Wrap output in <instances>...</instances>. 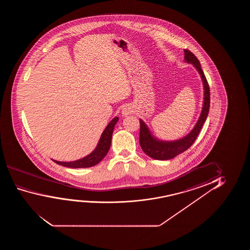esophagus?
<instances>
[{
	"label": "esophagus",
	"instance_id": "34e87169",
	"mask_svg": "<svg viewBox=\"0 0 250 250\" xmlns=\"http://www.w3.org/2000/svg\"><path fill=\"white\" fill-rule=\"evenodd\" d=\"M132 112H133V110L131 108V106H128V105L124 106L123 108H122V115H123V116H127V115H129V114H131Z\"/></svg>",
	"mask_w": 250,
	"mask_h": 250
}]
</instances>
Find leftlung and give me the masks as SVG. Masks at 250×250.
Returning <instances> with one entry per match:
<instances>
[{"instance_id": "8db88e82", "label": "left lung", "mask_w": 250, "mask_h": 250, "mask_svg": "<svg viewBox=\"0 0 250 250\" xmlns=\"http://www.w3.org/2000/svg\"><path fill=\"white\" fill-rule=\"evenodd\" d=\"M185 62L187 63H191L194 65L195 69L200 73L203 82L204 103L202 106V113L194 129L186 137L177 141H172V142L158 140L157 138L152 136V134L150 133V131L144 121L140 120L139 142H140L141 147L145 154L155 160H160V161L171 160L175 156H177L178 154L187 150L188 147L194 144L196 137L202 130L203 124L205 123L206 120L208 115L209 107H210V89H209L208 83L207 81L204 72L201 67L200 62L198 59L195 57V55L188 49H185Z\"/></svg>"}]
</instances>
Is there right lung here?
<instances>
[{
	"instance_id": "1",
	"label": "right lung",
	"mask_w": 250,
	"mask_h": 250,
	"mask_svg": "<svg viewBox=\"0 0 250 250\" xmlns=\"http://www.w3.org/2000/svg\"><path fill=\"white\" fill-rule=\"evenodd\" d=\"M119 120L118 117H115L112 120L106 129L104 130L101 138H100L99 143L96 146V149L93 151L91 154L87 155L86 157L78 160L75 161H70V162H62V161H55L56 164L62 165L63 167L70 168H85L91 167L98 164L102 161L103 158L106 156L107 152L109 150L110 146H111V142H112V136H113V129Z\"/></svg>"
}]
</instances>
